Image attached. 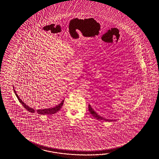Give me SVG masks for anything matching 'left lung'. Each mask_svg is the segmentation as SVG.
I'll list each match as a JSON object with an SVG mask.
<instances>
[{
  "mask_svg": "<svg viewBox=\"0 0 159 159\" xmlns=\"http://www.w3.org/2000/svg\"><path fill=\"white\" fill-rule=\"evenodd\" d=\"M89 111H90V114H92V116H94L95 118H96L97 120H106V121H108V122H112V121H114H114L116 120H109V119H107V118H103L102 116H99V115H98L96 112H95L94 110L92 108V107H91V106H90V104L89 105Z\"/></svg>",
  "mask_w": 159,
  "mask_h": 159,
  "instance_id": "8db88e82",
  "label": "left lung"
}]
</instances>
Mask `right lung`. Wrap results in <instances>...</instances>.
<instances>
[{
    "label": "right lung",
    "instance_id": "obj_1",
    "mask_svg": "<svg viewBox=\"0 0 159 159\" xmlns=\"http://www.w3.org/2000/svg\"><path fill=\"white\" fill-rule=\"evenodd\" d=\"M13 90H14V92H15V94H16V97H17V98H18V100H19L20 103L23 105V106L24 107V108H25L27 111H29V112H32V113L37 112L39 114H40V115H43V116H44V115H51V114H55V113L57 112L59 110H60V109H61V108H62V107L64 100H62V102H61V103H59L58 105L55 106V107H52V108H45V109H39V110H35L34 108H33L29 107V106H27L26 104H25L24 102L17 95V93H16V90H15L14 86H13Z\"/></svg>",
    "mask_w": 159,
    "mask_h": 159
}]
</instances>
